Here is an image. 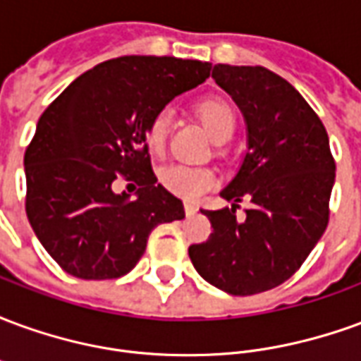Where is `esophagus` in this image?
<instances>
[{"mask_svg":"<svg viewBox=\"0 0 361 361\" xmlns=\"http://www.w3.org/2000/svg\"><path fill=\"white\" fill-rule=\"evenodd\" d=\"M183 209H185V214H188V216H193V214L199 211V209H197L193 203H185V204H183Z\"/></svg>","mask_w":361,"mask_h":361,"instance_id":"1","label":"esophagus"}]
</instances>
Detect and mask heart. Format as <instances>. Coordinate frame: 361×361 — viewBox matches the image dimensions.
I'll return each mask as SVG.
<instances>
[{
    "label": "heart",
    "mask_w": 361,
    "mask_h": 361,
    "mask_svg": "<svg viewBox=\"0 0 361 361\" xmlns=\"http://www.w3.org/2000/svg\"><path fill=\"white\" fill-rule=\"evenodd\" d=\"M197 111L203 119L204 127L209 129V133L212 135V139L216 142L228 141L234 135L235 114L226 100L207 98L197 106ZM170 123H172V114L168 110H160L154 118L150 119L149 127H147L145 141H147L150 152L157 157L164 152ZM160 183L173 195L193 201L216 183V176L212 170L201 168V166L172 164L166 166L160 172Z\"/></svg>",
    "instance_id": "obj_1"
}]
</instances>
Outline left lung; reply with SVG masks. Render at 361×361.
<instances>
[{"instance_id":"1","label":"left lung","mask_w":361,"mask_h":361,"mask_svg":"<svg viewBox=\"0 0 361 361\" xmlns=\"http://www.w3.org/2000/svg\"><path fill=\"white\" fill-rule=\"evenodd\" d=\"M212 79L242 110L247 152L220 191L232 209L203 211L212 234L189 247V259L212 286L259 294L286 282L325 234L336 166L323 121L286 79L226 63L212 67ZM243 198L252 209L238 221Z\"/></svg>"}]
</instances>
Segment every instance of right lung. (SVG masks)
Listing matches in <instances>:
<instances>
[{
    "instance_id": "1",
    "label": "right lung",
    "mask_w": 361,
    "mask_h": 361,
    "mask_svg": "<svg viewBox=\"0 0 361 361\" xmlns=\"http://www.w3.org/2000/svg\"><path fill=\"white\" fill-rule=\"evenodd\" d=\"M211 69L209 61L170 56L108 59L44 110L25 152L27 216L63 271L119 279L139 263L158 224L185 216L183 203L157 181L145 133ZM119 175L142 185L135 197L113 193Z\"/></svg>"
}]
</instances>
